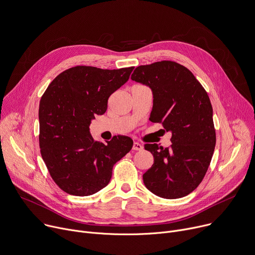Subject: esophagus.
Here are the masks:
<instances>
[{
    "label": "esophagus",
    "mask_w": 255,
    "mask_h": 255,
    "mask_svg": "<svg viewBox=\"0 0 255 255\" xmlns=\"http://www.w3.org/2000/svg\"><path fill=\"white\" fill-rule=\"evenodd\" d=\"M133 150H141L142 148H143V146L140 144V143H138V142H134L133 143Z\"/></svg>",
    "instance_id": "34e87169"
}]
</instances>
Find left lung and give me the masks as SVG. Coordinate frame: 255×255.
<instances>
[{"mask_svg":"<svg viewBox=\"0 0 255 255\" xmlns=\"http://www.w3.org/2000/svg\"><path fill=\"white\" fill-rule=\"evenodd\" d=\"M131 79L151 89L149 120L172 134L170 147L144 145L153 155L143 174L145 187L167 199L186 196L202 181L216 146L210 98L186 67L172 61L137 67Z\"/></svg>","mask_w":255,"mask_h":255,"instance_id":"obj_1","label":"left lung"}]
</instances>
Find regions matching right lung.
<instances>
[{"instance_id":"right-lung-1","label":"right lung","mask_w":255,"mask_h":255,"mask_svg":"<svg viewBox=\"0 0 255 255\" xmlns=\"http://www.w3.org/2000/svg\"><path fill=\"white\" fill-rule=\"evenodd\" d=\"M133 69L76 66L59 74L41 97L40 153L63 191L76 196L97 193L109 184L114 165L131 150L130 137L99 142L89 126L96 115L106 113L110 96L128 81Z\"/></svg>"}]
</instances>
